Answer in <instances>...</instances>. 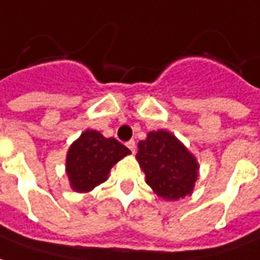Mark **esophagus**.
Here are the masks:
<instances>
[{"mask_svg": "<svg viewBox=\"0 0 260 260\" xmlns=\"http://www.w3.org/2000/svg\"><path fill=\"white\" fill-rule=\"evenodd\" d=\"M126 145H127V148L130 149V151H132L133 153L136 152V143H134V140H130V141H128V143L126 144Z\"/></svg>", "mask_w": 260, "mask_h": 260, "instance_id": "34e87169", "label": "esophagus"}]
</instances>
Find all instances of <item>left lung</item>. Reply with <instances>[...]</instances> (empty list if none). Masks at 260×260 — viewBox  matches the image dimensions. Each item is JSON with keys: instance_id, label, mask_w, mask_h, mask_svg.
Wrapping results in <instances>:
<instances>
[{"instance_id": "1", "label": "left lung", "mask_w": 260, "mask_h": 260, "mask_svg": "<svg viewBox=\"0 0 260 260\" xmlns=\"http://www.w3.org/2000/svg\"><path fill=\"white\" fill-rule=\"evenodd\" d=\"M137 147L136 159L155 194L166 201L192 194L200 164L174 134L166 130L149 132Z\"/></svg>"}]
</instances>
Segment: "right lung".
I'll return each instance as SVG.
<instances>
[{
	"label": "right lung",
	"mask_w": 260,
	"mask_h": 260,
	"mask_svg": "<svg viewBox=\"0 0 260 260\" xmlns=\"http://www.w3.org/2000/svg\"><path fill=\"white\" fill-rule=\"evenodd\" d=\"M128 153L130 149L115 138H105L90 128L83 132L66 153L70 188L76 192H90L107 181L112 168Z\"/></svg>",
	"instance_id": "right-lung-1"
}]
</instances>
